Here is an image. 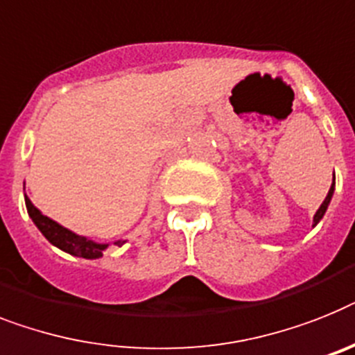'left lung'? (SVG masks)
Instances as JSON below:
<instances>
[{"mask_svg":"<svg viewBox=\"0 0 355 355\" xmlns=\"http://www.w3.org/2000/svg\"><path fill=\"white\" fill-rule=\"evenodd\" d=\"M332 194H334V183H332V187H330V190H329V196L324 198L323 205H321V207H319L318 212H315V216H314V225H318L319 221H321V218H323L324 212H327V209H329L330 199H332Z\"/></svg>","mask_w":355,"mask_h":355,"instance_id":"1","label":"left lung"}]
</instances>
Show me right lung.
<instances>
[{
  "label": "right lung",
  "instance_id": "1",
  "mask_svg": "<svg viewBox=\"0 0 355 355\" xmlns=\"http://www.w3.org/2000/svg\"><path fill=\"white\" fill-rule=\"evenodd\" d=\"M25 205L28 210V216L32 218L34 225L41 230V234L54 245V247L61 248V250L69 252L72 256L85 257V259H98L103 256V250L108 245L103 243H96L92 239H87L85 236H78V234L70 232L69 228L61 227L60 223L52 221L51 218H46L40 210L32 205V201L25 196ZM121 245V241H118Z\"/></svg>",
  "mask_w": 355,
  "mask_h": 355
}]
</instances>
